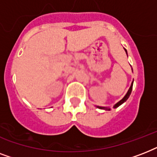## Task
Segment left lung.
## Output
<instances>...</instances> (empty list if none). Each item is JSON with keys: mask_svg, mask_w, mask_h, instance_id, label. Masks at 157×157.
I'll use <instances>...</instances> for the list:
<instances>
[{"mask_svg": "<svg viewBox=\"0 0 157 157\" xmlns=\"http://www.w3.org/2000/svg\"><path fill=\"white\" fill-rule=\"evenodd\" d=\"M124 51L126 52V54H127V50H125V49H124ZM133 83H134V81H132L131 86H130V87H129V90H128V92H127V93H126V94H125V95L124 96V98H122L121 100H120L119 102H118V103H116V104L114 105V106H113V107H114V108H117V107H119V106H121V104H123V103H124V102H125V101H126L127 99L129 98V95H130V94H131L132 89H133ZM96 107H98V108H99V109L107 110V111H110V110H111L109 108V107H100V106H96Z\"/></svg>", "mask_w": 157, "mask_h": 157, "instance_id": "8db88e82", "label": "left lung"}]
</instances>
